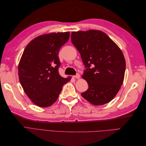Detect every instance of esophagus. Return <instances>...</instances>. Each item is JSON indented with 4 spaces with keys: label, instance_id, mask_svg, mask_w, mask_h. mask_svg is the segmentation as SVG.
<instances>
[{
    "label": "esophagus",
    "instance_id": "34e87169",
    "mask_svg": "<svg viewBox=\"0 0 146 146\" xmlns=\"http://www.w3.org/2000/svg\"><path fill=\"white\" fill-rule=\"evenodd\" d=\"M80 74H77L76 76H73V78H77V79L80 78Z\"/></svg>",
    "mask_w": 146,
    "mask_h": 146
}]
</instances>
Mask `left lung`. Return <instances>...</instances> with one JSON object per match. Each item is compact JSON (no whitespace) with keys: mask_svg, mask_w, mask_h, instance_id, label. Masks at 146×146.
I'll return each mask as SVG.
<instances>
[{"mask_svg":"<svg viewBox=\"0 0 146 146\" xmlns=\"http://www.w3.org/2000/svg\"><path fill=\"white\" fill-rule=\"evenodd\" d=\"M71 41L86 68L82 78L86 80L88 89L82 96L94 105L110 102L124 79L125 60L120 48L100 30L72 32Z\"/></svg>","mask_w":146,"mask_h":146,"instance_id":"left-lung-1","label":"left lung"}]
</instances>
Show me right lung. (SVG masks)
I'll use <instances>...</instances> for the list:
<instances>
[{"label": "right lung", "mask_w": 146, "mask_h": 146, "mask_svg": "<svg viewBox=\"0 0 146 146\" xmlns=\"http://www.w3.org/2000/svg\"><path fill=\"white\" fill-rule=\"evenodd\" d=\"M69 32L40 35L26 46L18 65L21 85L38 107H48L58 99L63 85L71 77L60 76L58 52L68 41Z\"/></svg>", "instance_id": "add662e5"}]
</instances>
